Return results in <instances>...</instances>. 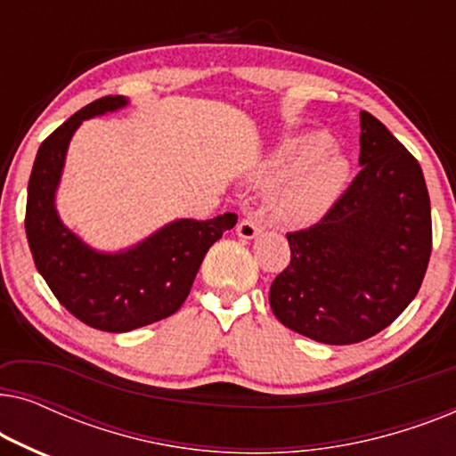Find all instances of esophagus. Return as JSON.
Masks as SVG:
<instances>
[{"instance_id":"esophagus-1","label":"esophagus","mask_w":456,"mask_h":456,"mask_svg":"<svg viewBox=\"0 0 456 456\" xmlns=\"http://www.w3.org/2000/svg\"><path fill=\"white\" fill-rule=\"evenodd\" d=\"M261 230H264V220H261L259 214L247 216L245 220L236 226V232H239L240 239H255Z\"/></svg>"}]
</instances>
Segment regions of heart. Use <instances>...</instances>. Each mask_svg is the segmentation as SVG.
I'll list each match as a JSON object with an SVG mask.
<instances>
[{"mask_svg":"<svg viewBox=\"0 0 456 456\" xmlns=\"http://www.w3.org/2000/svg\"><path fill=\"white\" fill-rule=\"evenodd\" d=\"M346 178V159L322 133L292 136L261 172V183L278 184L270 197L272 216L289 226L320 220L338 199Z\"/></svg>","mask_w":456,"mask_h":456,"instance_id":"b5f03b06","label":"heart"}]
</instances>
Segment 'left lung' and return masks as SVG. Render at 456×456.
Listing matches in <instances>:
<instances>
[{
    "label": "left lung",
    "mask_w": 456,
    "mask_h": 456,
    "mask_svg": "<svg viewBox=\"0 0 456 456\" xmlns=\"http://www.w3.org/2000/svg\"><path fill=\"white\" fill-rule=\"evenodd\" d=\"M361 170L314 226L286 232L290 264L270 289L280 323L323 345L388 328L421 289L432 255V208L421 166L361 111Z\"/></svg>",
    "instance_id": "left-lung-1"
}]
</instances>
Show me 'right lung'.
Instances as JSON below:
<instances>
[{
    "instance_id": "add662e5",
    "label": "right lung",
    "mask_w": 456,
    "mask_h": 456,
    "mask_svg": "<svg viewBox=\"0 0 456 456\" xmlns=\"http://www.w3.org/2000/svg\"><path fill=\"white\" fill-rule=\"evenodd\" d=\"M126 105L122 95L97 99L41 142L28 180L24 228L35 265L55 298L86 326L130 332L164 320L183 307L205 253L239 216L178 220L126 253L91 251L64 228L53 208L66 149L86 118Z\"/></svg>"
}]
</instances>
